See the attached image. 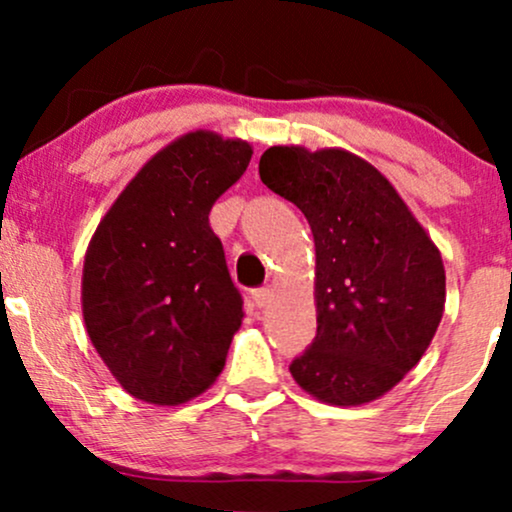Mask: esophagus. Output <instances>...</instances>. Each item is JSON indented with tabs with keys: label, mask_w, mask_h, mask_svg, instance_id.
Returning <instances> with one entry per match:
<instances>
[{
	"label": "esophagus",
	"mask_w": 512,
	"mask_h": 512,
	"mask_svg": "<svg viewBox=\"0 0 512 512\" xmlns=\"http://www.w3.org/2000/svg\"><path fill=\"white\" fill-rule=\"evenodd\" d=\"M272 296H274V291L269 289V286H262V289L252 291V301H255L257 308H264V305L272 301Z\"/></svg>",
	"instance_id": "1"
}]
</instances>
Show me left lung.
<instances>
[{
  "label": "left lung",
  "instance_id": "left-lung-1",
  "mask_svg": "<svg viewBox=\"0 0 512 512\" xmlns=\"http://www.w3.org/2000/svg\"><path fill=\"white\" fill-rule=\"evenodd\" d=\"M260 178L303 211L315 238L317 334L293 358V380L337 407L383 397L443 317L438 248L390 180L344 149L272 146Z\"/></svg>",
  "mask_w": 512,
  "mask_h": 512
}]
</instances>
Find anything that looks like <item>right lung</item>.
Returning <instances> with one entry per match:
<instances>
[{"instance_id":"obj_1","label":"right lung","mask_w":512,"mask_h":512,"mask_svg":"<svg viewBox=\"0 0 512 512\" xmlns=\"http://www.w3.org/2000/svg\"><path fill=\"white\" fill-rule=\"evenodd\" d=\"M250 158L248 142L204 129L175 139L129 180L88 243L86 332L132 397L175 407L226 366L243 298L209 211Z\"/></svg>"}]
</instances>
